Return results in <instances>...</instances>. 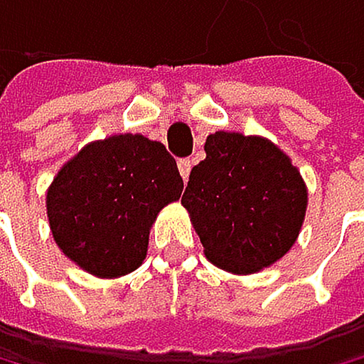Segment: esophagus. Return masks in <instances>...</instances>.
Here are the masks:
<instances>
[{
	"label": "esophagus",
	"mask_w": 364,
	"mask_h": 364,
	"mask_svg": "<svg viewBox=\"0 0 364 364\" xmlns=\"http://www.w3.org/2000/svg\"><path fill=\"white\" fill-rule=\"evenodd\" d=\"M191 166H193V161H191V159H180V161H178V171H180V175H182V180H184V182L189 180Z\"/></svg>",
	"instance_id": "esophagus-1"
}]
</instances>
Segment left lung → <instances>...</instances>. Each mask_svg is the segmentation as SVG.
<instances>
[{
  "label": "left lung",
  "mask_w": 364,
  "mask_h": 364,
  "mask_svg": "<svg viewBox=\"0 0 364 364\" xmlns=\"http://www.w3.org/2000/svg\"><path fill=\"white\" fill-rule=\"evenodd\" d=\"M205 257L235 276L267 269L289 253L306 221L308 186L276 143L214 132L182 196Z\"/></svg>",
  "instance_id": "1"
}]
</instances>
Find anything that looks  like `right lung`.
<instances>
[{
  "mask_svg": "<svg viewBox=\"0 0 364 364\" xmlns=\"http://www.w3.org/2000/svg\"><path fill=\"white\" fill-rule=\"evenodd\" d=\"M178 164L159 141L114 134L90 141L47 186V221L56 246L95 278H120L148 255L150 228L180 200Z\"/></svg>",
  "mask_w": 364,
  "mask_h": 364,
  "instance_id": "add662e5",
  "label": "right lung"
}]
</instances>
